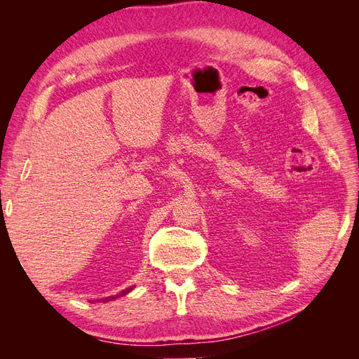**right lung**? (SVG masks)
Masks as SVG:
<instances>
[{"label":"right lung","mask_w":359,"mask_h":359,"mask_svg":"<svg viewBox=\"0 0 359 359\" xmlns=\"http://www.w3.org/2000/svg\"><path fill=\"white\" fill-rule=\"evenodd\" d=\"M133 287H135V286H132V287H128V289L123 290L121 293H118V295H114V297H107V298H104V299H103V302H107V301H112V299H116V298H119V297H124V295H127V293H128L130 290H133Z\"/></svg>","instance_id":"add662e5"}]
</instances>
